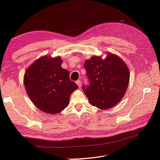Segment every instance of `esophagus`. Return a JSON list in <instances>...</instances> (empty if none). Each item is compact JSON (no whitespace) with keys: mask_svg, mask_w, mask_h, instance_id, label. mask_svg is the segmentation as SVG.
I'll return each instance as SVG.
<instances>
[{"mask_svg":"<svg viewBox=\"0 0 160 160\" xmlns=\"http://www.w3.org/2000/svg\"><path fill=\"white\" fill-rule=\"evenodd\" d=\"M76 84L78 85V86L79 87V88H81V86H82V82H81L80 80H78L76 81Z\"/></svg>","mask_w":160,"mask_h":160,"instance_id":"esophagus-1","label":"esophagus"}]
</instances>
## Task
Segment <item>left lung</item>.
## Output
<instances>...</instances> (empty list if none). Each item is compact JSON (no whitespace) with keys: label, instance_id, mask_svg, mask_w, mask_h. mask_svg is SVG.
I'll return each mask as SVG.
<instances>
[{"label":"left lung","instance_id":"1","mask_svg":"<svg viewBox=\"0 0 160 160\" xmlns=\"http://www.w3.org/2000/svg\"><path fill=\"white\" fill-rule=\"evenodd\" d=\"M84 68L89 80L82 88L92 106L106 110L115 106L124 97L129 84V71L122 60L109 53L105 59L93 56Z\"/></svg>","mask_w":160,"mask_h":160}]
</instances>
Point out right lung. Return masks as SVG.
<instances>
[{"label": "right lung", "mask_w": 160, "mask_h": 160, "mask_svg": "<svg viewBox=\"0 0 160 160\" xmlns=\"http://www.w3.org/2000/svg\"><path fill=\"white\" fill-rule=\"evenodd\" d=\"M60 57H43L28 68L24 78L27 92L37 108L56 114L68 106L72 92L78 88L62 67Z\"/></svg>", "instance_id": "obj_1"}]
</instances>
